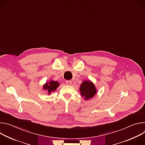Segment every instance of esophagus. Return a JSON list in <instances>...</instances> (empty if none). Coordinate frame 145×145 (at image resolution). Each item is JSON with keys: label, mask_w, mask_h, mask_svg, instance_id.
<instances>
[{"label": "esophagus", "mask_w": 145, "mask_h": 145, "mask_svg": "<svg viewBox=\"0 0 145 145\" xmlns=\"http://www.w3.org/2000/svg\"><path fill=\"white\" fill-rule=\"evenodd\" d=\"M66 84L68 86H71L72 84V81L71 80H67L66 81Z\"/></svg>", "instance_id": "1"}]
</instances>
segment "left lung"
Masks as SVG:
<instances>
[{
	"label": "left lung",
	"mask_w": 145,
	"mask_h": 145,
	"mask_svg": "<svg viewBox=\"0 0 145 145\" xmlns=\"http://www.w3.org/2000/svg\"><path fill=\"white\" fill-rule=\"evenodd\" d=\"M81 95L84 97L85 100H88L93 97L96 93L95 86L90 81H84L81 84L80 88Z\"/></svg>",
	"instance_id": "obj_1"
}]
</instances>
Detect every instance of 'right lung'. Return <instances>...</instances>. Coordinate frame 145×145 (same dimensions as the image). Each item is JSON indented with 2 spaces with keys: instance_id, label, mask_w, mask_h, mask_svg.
I'll use <instances>...</instances> for the list:
<instances>
[{
  "instance_id": "obj_1",
  "label": "right lung",
  "mask_w": 145,
  "mask_h": 145,
  "mask_svg": "<svg viewBox=\"0 0 145 145\" xmlns=\"http://www.w3.org/2000/svg\"><path fill=\"white\" fill-rule=\"evenodd\" d=\"M59 86V83L57 81H51L49 82H46L45 85L44 86V88L45 90H47L49 93H50L52 92H54Z\"/></svg>"
}]
</instances>
